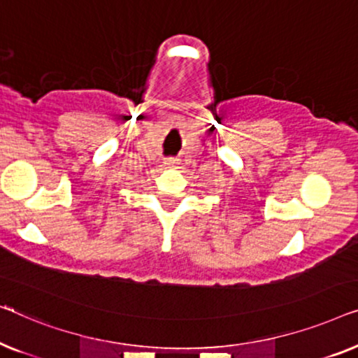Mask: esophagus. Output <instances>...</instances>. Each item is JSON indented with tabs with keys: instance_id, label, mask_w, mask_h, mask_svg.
Segmentation results:
<instances>
[{
	"instance_id": "34e87169",
	"label": "esophagus",
	"mask_w": 358,
	"mask_h": 358,
	"mask_svg": "<svg viewBox=\"0 0 358 358\" xmlns=\"http://www.w3.org/2000/svg\"><path fill=\"white\" fill-rule=\"evenodd\" d=\"M177 164H178L177 159H173V157L165 159V165H169V167H173V165H177Z\"/></svg>"
}]
</instances>
